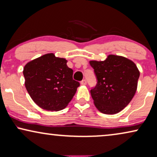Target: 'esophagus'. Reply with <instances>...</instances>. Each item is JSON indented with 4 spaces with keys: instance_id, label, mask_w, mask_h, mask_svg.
Returning <instances> with one entry per match:
<instances>
[{
    "instance_id": "1",
    "label": "esophagus",
    "mask_w": 157,
    "mask_h": 157,
    "mask_svg": "<svg viewBox=\"0 0 157 157\" xmlns=\"http://www.w3.org/2000/svg\"><path fill=\"white\" fill-rule=\"evenodd\" d=\"M86 80H85V79H83V80H82L81 81V85H86Z\"/></svg>"
}]
</instances>
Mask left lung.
<instances>
[{
    "mask_svg": "<svg viewBox=\"0 0 157 157\" xmlns=\"http://www.w3.org/2000/svg\"><path fill=\"white\" fill-rule=\"evenodd\" d=\"M97 78L91 90L96 109L105 114H115L129 104L136 94L139 71L132 60L110 54L104 61H90Z\"/></svg>",
    "mask_w": 157,
    "mask_h": 157,
    "instance_id": "8db88e82",
    "label": "left lung"
}]
</instances>
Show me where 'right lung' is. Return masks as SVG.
<instances>
[{
  "mask_svg": "<svg viewBox=\"0 0 157 157\" xmlns=\"http://www.w3.org/2000/svg\"><path fill=\"white\" fill-rule=\"evenodd\" d=\"M68 61L46 53L25 64V86L38 106L47 111H61L67 106L80 83L73 79Z\"/></svg>",
  "mask_w": 157,
  "mask_h": 157,
  "instance_id": "obj_1",
  "label": "right lung"
}]
</instances>
